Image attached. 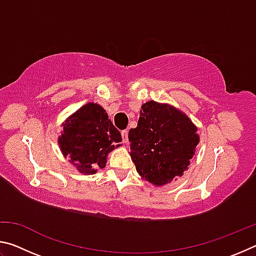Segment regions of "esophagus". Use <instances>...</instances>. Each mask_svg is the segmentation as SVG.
<instances>
[{
  "label": "esophagus",
  "mask_w": 256,
  "mask_h": 256,
  "mask_svg": "<svg viewBox=\"0 0 256 256\" xmlns=\"http://www.w3.org/2000/svg\"><path fill=\"white\" fill-rule=\"evenodd\" d=\"M122 138H123V142L124 144H128V130H124V131H122Z\"/></svg>",
  "instance_id": "34e87169"
}]
</instances>
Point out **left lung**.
Returning <instances> with one entry per match:
<instances>
[{
    "instance_id": "obj_1",
    "label": "left lung",
    "mask_w": 256,
    "mask_h": 256,
    "mask_svg": "<svg viewBox=\"0 0 256 256\" xmlns=\"http://www.w3.org/2000/svg\"><path fill=\"white\" fill-rule=\"evenodd\" d=\"M131 157L136 172L150 183L164 185L183 175L198 144L196 128L183 112L170 105H142L138 126L128 132Z\"/></svg>"
}]
</instances>
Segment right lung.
I'll return each mask as SVG.
<instances>
[{"label":"right lung","instance_id":"add662e5","mask_svg":"<svg viewBox=\"0 0 256 256\" xmlns=\"http://www.w3.org/2000/svg\"><path fill=\"white\" fill-rule=\"evenodd\" d=\"M122 136L98 104H86L66 120L58 144L78 170L94 174L106 166L107 154L118 148Z\"/></svg>","mask_w":256,"mask_h":256}]
</instances>
